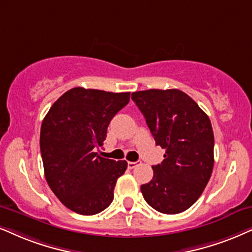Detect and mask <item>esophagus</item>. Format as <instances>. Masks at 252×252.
<instances>
[{"label":"esophagus","instance_id":"1","mask_svg":"<svg viewBox=\"0 0 252 252\" xmlns=\"http://www.w3.org/2000/svg\"><path fill=\"white\" fill-rule=\"evenodd\" d=\"M138 164H139V161H128V167L130 168V170H132V168H135Z\"/></svg>","mask_w":252,"mask_h":252}]
</instances>
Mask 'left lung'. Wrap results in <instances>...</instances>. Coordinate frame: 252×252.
Listing matches in <instances>:
<instances>
[{"mask_svg": "<svg viewBox=\"0 0 252 252\" xmlns=\"http://www.w3.org/2000/svg\"><path fill=\"white\" fill-rule=\"evenodd\" d=\"M156 144L165 149L154 178L141 186L145 201L163 214H179L201 195L214 166V133L209 117L179 89L135 92Z\"/></svg>", "mask_w": 252, "mask_h": 252, "instance_id": "left-lung-1", "label": "left lung"}]
</instances>
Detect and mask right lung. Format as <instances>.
<instances>
[{"label":"right lung","instance_id":"obj_1","mask_svg":"<svg viewBox=\"0 0 252 252\" xmlns=\"http://www.w3.org/2000/svg\"><path fill=\"white\" fill-rule=\"evenodd\" d=\"M130 93L75 87L63 93L44 117L40 152L50 189L63 206L81 215L104 211L114 199L126 160L100 157L111 119L129 102Z\"/></svg>","mask_w":252,"mask_h":252}]
</instances>
